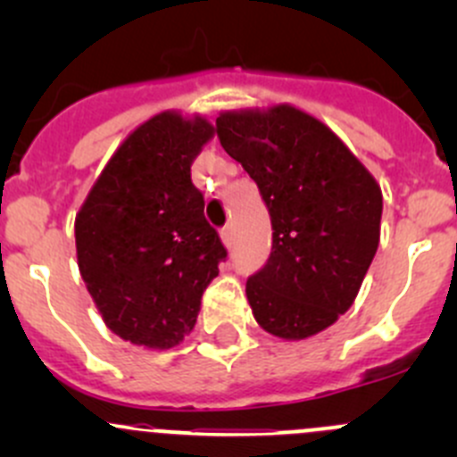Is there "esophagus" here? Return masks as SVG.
I'll list each match as a JSON object with an SVG mask.
<instances>
[{"label":"esophagus","mask_w":457,"mask_h":457,"mask_svg":"<svg viewBox=\"0 0 457 457\" xmlns=\"http://www.w3.org/2000/svg\"><path fill=\"white\" fill-rule=\"evenodd\" d=\"M220 238H223V243L225 245H232L234 243V229H232V225H225L223 229H220Z\"/></svg>","instance_id":"obj_1"}]
</instances>
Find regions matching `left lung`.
<instances>
[{"mask_svg": "<svg viewBox=\"0 0 457 457\" xmlns=\"http://www.w3.org/2000/svg\"><path fill=\"white\" fill-rule=\"evenodd\" d=\"M216 135L270 212V258L245 285L258 325L287 340L334 325L376 256L378 183L329 128L292 105L225 112Z\"/></svg>", "mask_w": 457, "mask_h": 457, "instance_id": "1", "label": "left lung"}]
</instances>
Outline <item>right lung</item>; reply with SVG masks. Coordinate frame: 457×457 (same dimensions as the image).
<instances>
[{"instance_id":"add662e5","label":"right lung","mask_w":457,"mask_h":457,"mask_svg":"<svg viewBox=\"0 0 457 457\" xmlns=\"http://www.w3.org/2000/svg\"><path fill=\"white\" fill-rule=\"evenodd\" d=\"M212 135L205 119L156 114L114 152L77 214L79 271L105 325L123 340L179 345L228 258L190 174Z\"/></svg>"}]
</instances>
